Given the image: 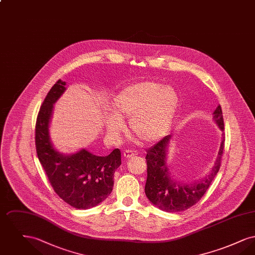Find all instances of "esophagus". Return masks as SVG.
Masks as SVG:
<instances>
[{
    "mask_svg": "<svg viewBox=\"0 0 255 255\" xmlns=\"http://www.w3.org/2000/svg\"><path fill=\"white\" fill-rule=\"evenodd\" d=\"M137 152L136 151H133V150H126L124 151L123 153V157L125 158H131L137 156Z\"/></svg>",
    "mask_w": 255,
    "mask_h": 255,
    "instance_id": "obj_1",
    "label": "esophagus"
}]
</instances>
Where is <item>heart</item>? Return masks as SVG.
Segmentation results:
<instances>
[{
    "instance_id": "b5f03b06",
    "label": "heart",
    "mask_w": 255,
    "mask_h": 255,
    "mask_svg": "<svg viewBox=\"0 0 255 255\" xmlns=\"http://www.w3.org/2000/svg\"><path fill=\"white\" fill-rule=\"evenodd\" d=\"M180 104V97L171 86L147 81L126 87L112 103V114L105 119L106 131L118 136L129 120V131L144 144L161 139L169 132Z\"/></svg>"
}]
</instances>
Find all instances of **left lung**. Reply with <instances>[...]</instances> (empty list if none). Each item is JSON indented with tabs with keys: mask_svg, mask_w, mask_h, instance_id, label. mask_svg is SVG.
<instances>
[{
	"mask_svg": "<svg viewBox=\"0 0 255 255\" xmlns=\"http://www.w3.org/2000/svg\"><path fill=\"white\" fill-rule=\"evenodd\" d=\"M213 122L223 132L218 155L210 171L202 179L193 182H181L173 177L167 162L168 146L172 134L164 136L156 145L147 150V180L145 194L148 200L162 211L180 212L197 204L206 193L217 175L225 144L224 119L222 108L213 113Z\"/></svg>",
	"mask_w": 255,
	"mask_h": 255,
	"instance_id": "left-lung-1",
	"label": "left lung"
}]
</instances>
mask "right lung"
Instances as JSON below:
<instances>
[{
  "label": "right lung",
  "mask_w": 255,
  "mask_h": 255,
  "mask_svg": "<svg viewBox=\"0 0 255 255\" xmlns=\"http://www.w3.org/2000/svg\"><path fill=\"white\" fill-rule=\"evenodd\" d=\"M66 82L59 79L45 98L35 126V144L40 163L55 193L68 205L88 209L102 203L111 194L115 171L122 164L120 149L99 157L87 149L63 154L51 142L49 123L53 104L66 91Z\"/></svg>",
  "instance_id": "obj_1"
}]
</instances>
